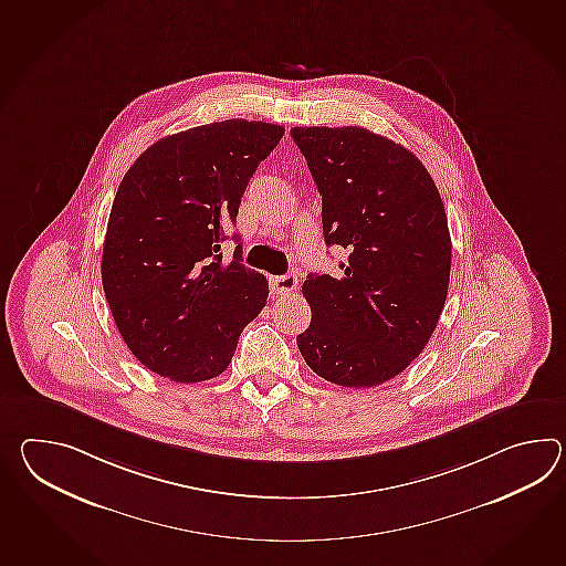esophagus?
<instances>
[{"label":"esophagus","mask_w":566,"mask_h":566,"mask_svg":"<svg viewBox=\"0 0 566 566\" xmlns=\"http://www.w3.org/2000/svg\"><path fill=\"white\" fill-rule=\"evenodd\" d=\"M270 282H272V292H274L276 296H289V294H292V292L296 290V286H298V277L294 276V274L272 277Z\"/></svg>","instance_id":"esophagus-1"}]
</instances>
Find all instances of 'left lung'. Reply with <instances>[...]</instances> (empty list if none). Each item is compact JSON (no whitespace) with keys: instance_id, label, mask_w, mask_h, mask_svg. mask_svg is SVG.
<instances>
[{"instance_id":"obj_1","label":"left lung","mask_w":566,"mask_h":566,"mask_svg":"<svg viewBox=\"0 0 566 566\" xmlns=\"http://www.w3.org/2000/svg\"><path fill=\"white\" fill-rule=\"evenodd\" d=\"M323 197L327 245L347 250L339 276L311 274V327L296 337L316 376L371 388L427 347L444 308L451 235L434 180L412 151L359 126L292 127Z\"/></svg>"}]
</instances>
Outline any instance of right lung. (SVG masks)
Wrapping results in <instances>:
<instances>
[{
    "label": "right lung",
    "instance_id": "1",
    "mask_svg": "<svg viewBox=\"0 0 566 566\" xmlns=\"http://www.w3.org/2000/svg\"><path fill=\"white\" fill-rule=\"evenodd\" d=\"M284 127L227 119L158 139L127 170L109 213L101 280L139 364L178 384L221 376L262 313L268 280L221 243ZM238 241V235H233Z\"/></svg>",
    "mask_w": 566,
    "mask_h": 566
}]
</instances>
